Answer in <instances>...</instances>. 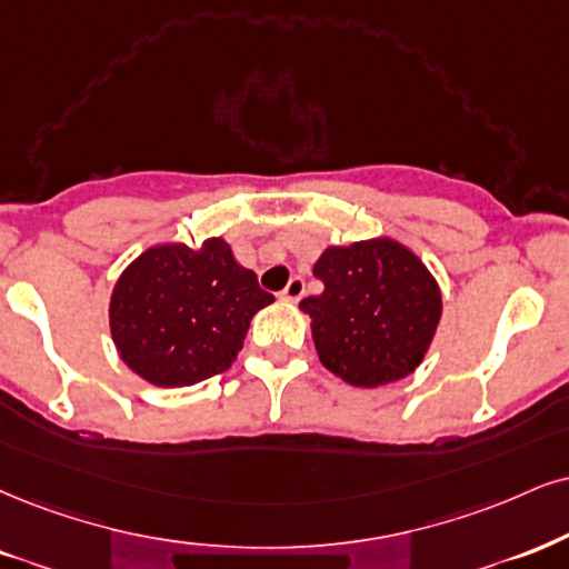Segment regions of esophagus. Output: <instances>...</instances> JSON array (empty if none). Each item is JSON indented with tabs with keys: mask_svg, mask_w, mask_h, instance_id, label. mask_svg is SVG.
<instances>
[{
	"mask_svg": "<svg viewBox=\"0 0 569 569\" xmlns=\"http://www.w3.org/2000/svg\"><path fill=\"white\" fill-rule=\"evenodd\" d=\"M306 292V282L300 277H292L290 282H287V287L282 290V300H287V303H298L300 298H303Z\"/></svg>",
	"mask_w": 569,
	"mask_h": 569,
	"instance_id": "34e87169",
	"label": "esophagus"
}]
</instances>
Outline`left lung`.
<instances>
[{
	"mask_svg": "<svg viewBox=\"0 0 569 569\" xmlns=\"http://www.w3.org/2000/svg\"><path fill=\"white\" fill-rule=\"evenodd\" d=\"M325 292L300 300L325 369L353 388L413 375L443 317L438 279L392 237L329 244L313 263Z\"/></svg>",
	"mask_w": 569,
	"mask_h": 569,
	"instance_id": "obj_1",
	"label": "left lung"
}]
</instances>
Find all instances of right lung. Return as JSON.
<instances>
[{
	"instance_id": "1",
	"label": "right lung",
	"mask_w": 569,
	"mask_h": 569,
	"mask_svg": "<svg viewBox=\"0 0 569 569\" xmlns=\"http://www.w3.org/2000/svg\"><path fill=\"white\" fill-rule=\"evenodd\" d=\"M273 303L223 237L200 248L160 242L116 279L108 321L118 359L156 388L221 375L242 350L252 317Z\"/></svg>"
}]
</instances>
